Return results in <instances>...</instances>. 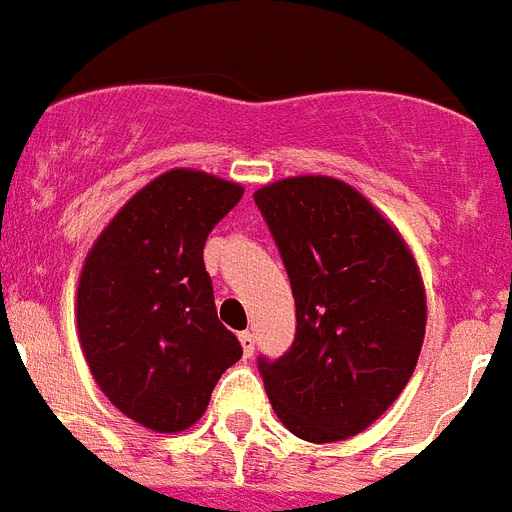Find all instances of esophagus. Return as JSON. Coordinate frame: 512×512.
<instances>
[{"mask_svg":"<svg viewBox=\"0 0 512 512\" xmlns=\"http://www.w3.org/2000/svg\"><path fill=\"white\" fill-rule=\"evenodd\" d=\"M239 343H242L244 356H252V354H255V336H252L249 330H244V333H239Z\"/></svg>","mask_w":512,"mask_h":512,"instance_id":"obj_1","label":"esophagus"}]
</instances>
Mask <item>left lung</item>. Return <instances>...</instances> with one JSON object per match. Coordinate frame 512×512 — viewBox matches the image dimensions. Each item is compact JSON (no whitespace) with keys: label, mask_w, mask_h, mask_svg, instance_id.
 I'll return each mask as SVG.
<instances>
[{"label":"left lung","mask_w":512,"mask_h":512,"mask_svg":"<svg viewBox=\"0 0 512 512\" xmlns=\"http://www.w3.org/2000/svg\"><path fill=\"white\" fill-rule=\"evenodd\" d=\"M296 302V336L260 375L283 427L307 442L354 437L411 380L427 296L409 244L367 197L333 176L255 192Z\"/></svg>","instance_id":"obj_1"}]
</instances>
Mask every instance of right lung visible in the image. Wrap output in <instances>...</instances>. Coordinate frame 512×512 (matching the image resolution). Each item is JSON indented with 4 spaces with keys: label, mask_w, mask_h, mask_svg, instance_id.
Returning <instances> with one entry per match:
<instances>
[{
    "label": "right lung",
    "mask_w": 512,
    "mask_h": 512,
    "mask_svg": "<svg viewBox=\"0 0 512 512\" xmlns=\"http://www.w3.org/2000/svg\"><path fill=\"white\" fill-rule=\"evenodd\" d=\"M242 195V184L171 169L124 203L85 257L77 333L90 375L153 432L192 427L242 356L203 263L205 239Z\"/></svg>",
    "instance_id": "1"
}]
</instances>
